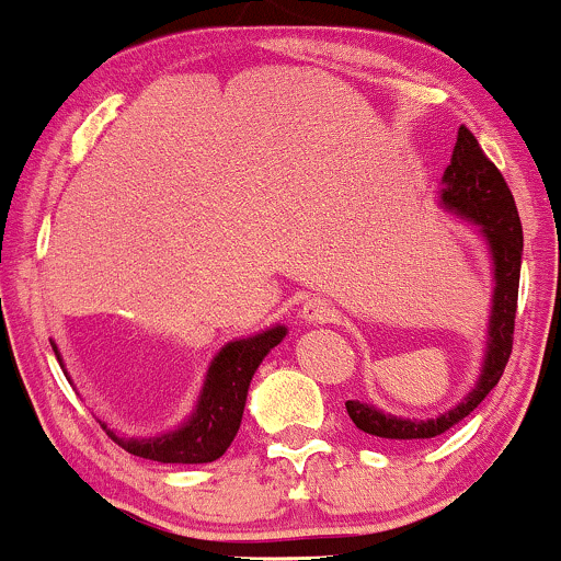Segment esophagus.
I'll return each instance as SVG.
<instances>
[{
	"label": "esophagus",
	"mask_w": 561,
	"mask_h": 561,
	"mask_svg": "<svg viewBox=\"0 0 561 561\" xmlns=\"http://www.w3.org/2000/svg\"><path fill=\"white\" fill-rule=\"evenodd\" d=\"M334 317V306L327 298H308L302 302V319L311 324H327Z\"/></svg>",
	"instance_id": "34e87169"
}]
</instances>
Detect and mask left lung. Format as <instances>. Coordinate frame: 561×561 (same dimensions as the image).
<instances>
[{"mask_svg": "<svg viewBox=\"0 0 561 561\" xmlns=\"http://www.w3.org/2000/svg\"><path fill=\"white\" fill-rule=\"evenodd\" d=\"M446 190H443V205L456 210L459 216L472 218L482 229L488 244H491L495 263V293H493V317H491V343H488V358L482 377L465 403L456 405L448 414L437 420L414 422L401 416L382 414L362 401H347V416L364 433L388 440H427L437 437L461 422L469 411L482 403V398L499 385L504 366L512 356L514 345V317H517L519 295V266H523V224H519L517 205H514L512 190L506 179L495 169L493 160L482 152L480 141L467 126L459 128L454 156L446 169Z\"/></svg>", "mask_w": 561, "mask_h": 561, "instance_id": "obj_1", "label": "left lung"}]
</instances>
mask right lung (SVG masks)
<instances>
[{
  "instance_id": "right-lung-1",
  "label": "right lung",
  "mask_w": 561,
  "mask_h": 561,
  "mask_svg": "<svg viewBox=\"0 0 561 561\" xmlns=\"http://www.w3.org/2000/svg\"><path fill=\"white\" fill-rule=\"evenodd\" d=\"M285 334V327H274V330L255 334V337L237 340V343L221 347V353L210 364L195 416L176 433L150 437V440H126V437H115L105 424H102V430L121 448L141 456V459L163 461V465H208V461H216L218 456L227 454L237 430H240L250 379H253L263 356L274 345H279Z\"/></svg>"
}]
</instances>
